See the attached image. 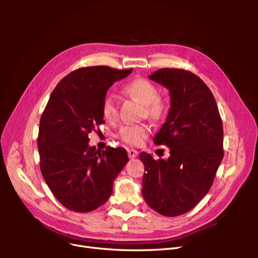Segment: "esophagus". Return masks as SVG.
<instances>
[{
  "mask_svg": "<svg viewBox=\"0 0 258 258\" xmlns=\"http://www.w3.org/2000/svg\"><path fill=\"white\" fill-rule=\"evenodd\" d=\"M128 156H129V158L130 159H134V158H136L137 156H138V151H136V150H128Z\"/></svg>",
  "mask_w": 258,
  "mask_h": 258,
  "instance_id": "obj_1",
  "label": "esophagus"
}]
</instances>
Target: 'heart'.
<instances>
[{
  "mask_svg": "<svg viewBox=\"0 0 258 258\" xmlns=\"http://www.w3.org/2000/svg\"><path fill=\"white\" fill-rule=\"evenodd\" d=\"M122 91L143 104V116L154 120H160L166 115L167 105L165 101L159 98L158 89L151 81L139 77L124 85ZM101 110L106 120H114L117 117L116 99L111 93H107L103 98ZM150 130V126L146 123L128 124L119 130L118 137L124 143L139 146L144 142Z\"/></svg>",
  "mask_w": 258,
  "mask_h": 258,
  "instance_id": "obj_1",
  "label": "heart"
}]
</instances>
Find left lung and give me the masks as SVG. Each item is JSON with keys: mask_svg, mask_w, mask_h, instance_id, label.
Wrapping results in <instances>:
<instances>
[{"mask_svg": "<svg viewBox=\"0 0 258 258\" xmlns=\"http://www.w3.org/2000/svg\"><path fill=\"white\" fill-rule=\"evenodd\" d=\"M150 79L169 89L171 106L153 141L170 148L155 160L142 152V195L148 207L165 216L188 212L213 184L224 157L223 123L213 93L200 77L182 69H160Z\"/></svg>", "mask_w": 258, "mask_h": 258, "instance_id": "8db88e82", "label": "left lung"}]
</instances>
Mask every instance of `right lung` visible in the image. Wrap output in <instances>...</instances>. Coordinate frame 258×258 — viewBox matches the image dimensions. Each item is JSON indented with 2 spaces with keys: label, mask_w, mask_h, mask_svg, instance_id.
Here are the masks:
<instances>
[{
  "label": "right lung",
  "mask_w": 258,
  "mask_h": 258,
  "mask_svg": "<svg viewBox=\"0 0 258 258\" xmlns=\"http://www.w3.org/2000/svg\"><path fill=\"white\" fill-rule=\"evenodd\" d=\"M132 71L105 66L77 69L51 92L40 120V168L60 204L90 212L113 194V182L129 161L122 147L89 146L88 135L104 123L101 106L108 88Z\"/></svg>",
  "instance_id": "1"
}]
</instances>
